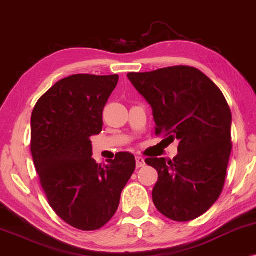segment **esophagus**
Instances as JSON below:
<instances>
[{
  "label": "esophagus",
  "instance_id": "esophagus-1",
  "mask_svg": "<svg viewBox=\"0 0 256 256\" xmlns=\"http://www.w3.org/2000/svg\"><path fill=\"white\" fill-rule=\"evenodd\" d=\"M146 166V160L141 156H136V166L143 168Z\"/></svg>",
  "mask_w": 256,
  "mask_h": 256
}]
</instances>
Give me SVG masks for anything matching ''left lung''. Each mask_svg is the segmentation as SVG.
Here are the masks:
<instances>
[{"label":"left lung","mask_w":256,"mask_h":256,"mask_svg":"<svg viewBox=\"0 0 256 256\" xmlns=\"http://www.w3.org/2000/svg\"><path fill=\"white\" fill-rule=\"evenodd\" d=\"M127 76L152 108L155 134L180 143L172 160H146L158 172L154 204L174 222L198 218L218 200L225 184L232 152V113L225 96L208 76L190 66Z\"/></svg>","instance_id":"8db88e82"}]
</instances>
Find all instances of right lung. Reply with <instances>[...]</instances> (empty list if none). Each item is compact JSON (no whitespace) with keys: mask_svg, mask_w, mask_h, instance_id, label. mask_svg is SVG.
Wrapping results in <instances>:
<instances>
[{"mask_svg":"<svg viewBox=\"0 0 256 256\" xmlns=\"http://www.w3.org/2000/svg\"><path fill=\"white\" fill-rule=\"evenodd\" d=\"M118 82V74L70 76L40 98L31 115V154L48 204L82 230L113 218L136 166L130 152L104 166L92 157L90 136L102 130L104 108Z\"/></svg>","mask_w":256,"mask_h":256,"instance_id":"add662e5","label":"right lung"}]
</instances>
